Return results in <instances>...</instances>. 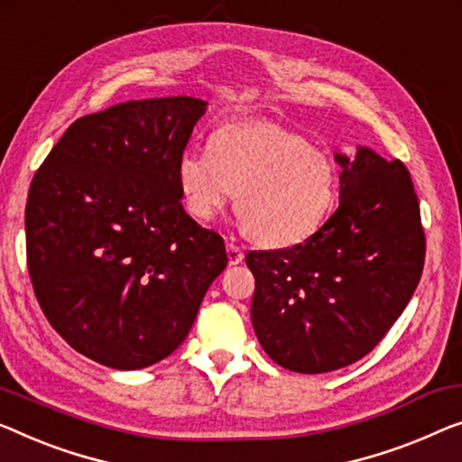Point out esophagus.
<instances>
[{"instance_id": "obj_1", "label": "esophagus", "mask_w": 462, "mask_h": 462, "mask_svg": "<svg viewBox=\"0 0 462 462\" xmlns=\"http://www.w3.org/2000/svg\"><path fill=\"white\" fill-rule=\"evenodd\" d=\"M226 253H228V263H230V265H238L240 261L245 259L243 249H240V246L234 245V243L226 245Z\"/></svg>"}]
</instances>
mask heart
Listing matches in <instances>:
<instances>
[{
  "mask_svg": "<svg viewBox=\"0 0 462 462\" xmlns=\"http://www.w3.org/2000/svg\"><path fill=\"white\" fill-rule=\"evenodd\" d=\"M182 201L209 222L234 199L249 236L292 246L319 230L338 197V168L305 136L272 122L219 126L209 153L187 151L176 165Z\"/></svg>",
  "mask_w": 462,
  "mask_h": 462,
  "instance_id": "1",
  "label": "heart"
}]
</instances>
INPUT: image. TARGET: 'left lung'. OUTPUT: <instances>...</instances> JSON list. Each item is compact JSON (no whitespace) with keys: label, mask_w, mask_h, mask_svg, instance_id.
I'll list each match as a JSON object with an SVG mask.
<instances>
[{"label":"left lung","mask_w":462,"mask_h":462,"mask_svg":"<svg viewBox=\"0 0 462 462\" xmlns=\"http://www.w3.org/2000/svg\"><path fill=\"white\" fill-rule=\"evenodd\" d=\"M342 165L340 203L300 245L249 251L251 319L280 367L328 374L369 355L421 280L425 232L411 174L361 147Z\"/></svg>","instance_id":"1"}]
</instances>
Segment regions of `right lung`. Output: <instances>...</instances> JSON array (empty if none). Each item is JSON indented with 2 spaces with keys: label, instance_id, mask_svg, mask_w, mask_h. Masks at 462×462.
I'll return each instance as SVG.
<instances>
[{
  "label": "right lung",
  "instance_id": "obj_1",
  "mask_svg": "<svg viewBox=\"0 0 462 462\" xmlns=\"http://www.w3.org/2000/svg\"><path fill=\"white\" fill-rule=\"evenodd\" d=\"M208 103L126 101L82 116L26 199V265L45 318L74 350L143 369L187 338L224 238L182 208L176 165Z\"/></svg>",
  "mask_w": 462,
  "mask_h": 462
}]
</instances>
